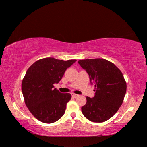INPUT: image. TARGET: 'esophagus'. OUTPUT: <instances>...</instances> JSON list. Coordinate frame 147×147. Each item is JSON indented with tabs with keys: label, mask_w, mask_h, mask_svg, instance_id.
<instances>
[{
	"label": "esophagus",
	"mask_w": 147,
	"mask_h": 147,
	"mask_svg": "<svg viewBox=\"0 0 147 147\" xmlns=\"http://www.w3.org/2000/svg\"><path fill=\"white\" fill-rule=\"evenodd\" d=\"M78 96H79L78 94H74V93H72V96H73V97H74V98L78 97Z\"/></svg>",
	"instance_id": "esophagus-1"
}]
</instances>
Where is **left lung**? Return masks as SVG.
Listing matches in <instances>:
<instances>
[{
  "label": "left lung",
  "instance_id": "left-lung-1",
  "mask_svg": "<svg viewBox=\"0 0 147 147\" xmlns=\"http://www.w3.org/2000/svg\"><path fill=\"white\" fill-rule=\"evenodd\" d=\"M92 84L95 87L93 98L87 96L82 107L83 115L94 123H102L116 113L123 102L126 82L123 74L113 63L102 58L79 60Z\"/></svg>",
  "mask_w": 147,
  "mask_h": 147
}]
</instances>
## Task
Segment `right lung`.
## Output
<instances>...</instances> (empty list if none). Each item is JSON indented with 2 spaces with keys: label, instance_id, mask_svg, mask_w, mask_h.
Segmentation results:
<instances>
[{
  "label": "right lung",
  "instance_id": "1",
  "mask_svg": "<svg viewBox=\"0 0 147 147\" xmlns=\"http://www.w3.org/2000/svg\"><path fill=\"white\" fill-rule=\"evenodd\" d=\"M76 61L45 58L36 61L28 69L21 89L27 108L38 120L50 124L63 115L71 94L61 93L54 89V84L60 81L65 71Z\"/></svg>",
  "mask_w": 147,
  "mask_h": 147
}]
</instances>
